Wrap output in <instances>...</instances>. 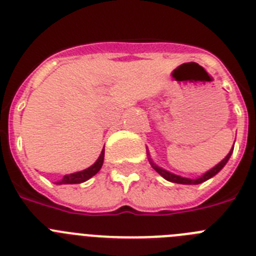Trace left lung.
Wrapping results in <instances>:
<instances>
[{
  "instance_id": "8db88e82",
  "label": "left lung",
  "mask_w": 256,
  "mask_h": 256,
  "mask_svg": "<svg viewBox=\"0 0 256 256\" xmlns=\"http://www.w3.org/2000/svg\"><path fill=\"white\" fill-rule=\"evenodd\" d=\"M232 151H234V148H232V150L230 151V154H228V155L226 156L224 159L222 160V162H219L218 165H216L214 168L210 169L209 172H206V173H205L204 176H201V177L196 178V180H190V178L180 177V176H176V174H172V173H169V172L164 170V169L159 168V166L154 164L152 162H151V165H152V168L155 169V170L158 172V173H159L162 178H165V180H169V182L180 183V184H198V183H202V182H205V180H209V178L214 177V176H216V174L218 173V172L220 170V169L223 168V166H224L226 164H227V162H228V160H230V154H232Z\"/></svg>"
}]
</instances>
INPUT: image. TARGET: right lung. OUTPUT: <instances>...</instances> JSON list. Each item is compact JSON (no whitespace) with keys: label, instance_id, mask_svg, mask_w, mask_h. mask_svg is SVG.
<instances>
[{"label":"right lung","instance_id":"1","mask_svg":"<svg viewBox=\"0 0 256 256\" xmlns=\"http://www.w3.org/2000/svg\"><path fill=\"white\" fill-rule=\"evenodd\" d=\"M104 154H105V151L102 150L100 158L97 159V162H94L92 166H90V168L84 169V170L82 172H78V173L66 174V176H64L62 180H58V184H74V183H82V182H86L87 180H90L91 177H94V174L100 170L101 166H102Z\"/></svg>","mask_w":256,"mask_h":256}]
</instances>
